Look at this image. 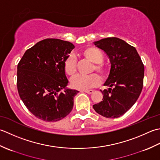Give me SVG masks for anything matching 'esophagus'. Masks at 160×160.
<instances>
[{
  "label": "esophagus",
  "instance_id": "obj_1",
  "mask_svg": "<svg viewBox=\"0 0 160 160\" xmlns=\"http://www.w3.org/2000/svg\"><path fill=\"white\" fill-rule=\"evenodd\" d=\"M83 92H86V93H88V94H92V93H93L94 90H83Z\"/></svg>",
  "mask_w": 160,
  "mask_h": 160
}]
</instances>
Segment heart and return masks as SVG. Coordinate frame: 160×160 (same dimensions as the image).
<instances>
[{
    "label": "heart",
    "mask_w": 160,
    "mask_h": 160,
    "mask_svg": "<svg viewBox=\"0 0 160 160\" xmlns=\"http://www.w3.org/2000/svg\"><path fill=\"white\" fill-rule=\"evenodd\" d=\"M81 55L83 58L92 63L90 72L96 71L101 77L106 78L108 74V68L103 63V55L99 49L94 47H88L81 52ZM63 70L68 76H74L77 72V62L76 58L72 55H69L64 59ZM101 83L99 77L97 74L89 75H78L71 79V85L74 88L78 90H87L98 86Z\"/></svg>",
    "instance_id": "b5f03b06"
}]
</instances>
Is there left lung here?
<instances>
[{
	"label": "left lung",
	"instance_id": "obj_1",
	"mask_svg": "<svg viewBox=\"0 0 160 160\" xmlns=\"http://www.w3.org/2000/svg\"><path fill=\"white\" fill-rule=\"evenodd\" d=\"M110 58L111 68L101 90L103 99L93 105L95 111L107 118H117L128 111L141 94L144 66L135 48L119 38L109 37L94 42Z\"/></svg>",
	"mask_w": 160,
	"mask_h": 160
}]
</instances>
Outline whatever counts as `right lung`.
I'll return each mask as SVG.
<instances>
[{
	"instance_id": "1",
	"label": "right lung",
	"mask_w": 160,
	"mask_h": 160,
	"mask_svg": "<svg viewBox=\"0 0 160 160\" xmlns=\"http://www.w3.org/2000/svg\"><path fill=\"white\" fill-rule=\"evenodd\" d=\"M74 48L70 42L46 38L26 50L19 61V96L37 118L57 122L72 110L74 97L79 91L66 87L68 80L63 70V61Z\"/></svg>"
}]
</instances>
